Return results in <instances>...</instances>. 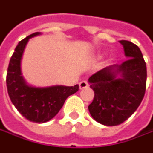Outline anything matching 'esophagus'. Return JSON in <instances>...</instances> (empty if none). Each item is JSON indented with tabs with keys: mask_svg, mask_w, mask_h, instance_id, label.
Segmentation results:
<instances>
[{
	"mask_svg": "<svg viewBox=\"0 0 153 153\" xmlns=\"http://www.w3.org/2000/svg\"><path fill=\"white\" fill-rule=\"evenodd\" d=\"M87 87H88V84H87V82H85V81H82V82L79 83V89L80 90L85 89Z\"/></svg>",
	"mask_w": 153,
	"mask_h": 153,
	"instance_id": "obj_1",
	"label": "esophagus"
}]
</instances>
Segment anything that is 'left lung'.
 Returning <instances> with one entry per match:
<instances>
[{"label": "left lung", "mask_w": 153, "mask_h": 153, "mask_svg": "<svg viewBox=\"0 0 153 153\" xmlns=\"http://www.w3.org/2000/svg\"><path fill=\"white\" fill-rule=\"evenodd\" d=\"M126 57L89 78L94 99L88 106L92 118L105 126H116L128 119L141 104L146 90V63L139 48L121 40Z\"/></svg>", "instance_id": "obj_1"}]
</instances>
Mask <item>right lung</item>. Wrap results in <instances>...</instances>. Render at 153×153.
<instances>
[{
	"label": "right lung",
	"instance_id": "1",
	"mask_svg": "<svg viewBox=\"0 0 153 153\" xmlns=\"http://www.w3.org/2000/svg\"><path fill=\"white\" fill-rule=\"evenodd\" d=\"M39 34L40 32L32 33L18 43L10 58L6 83L11 102L17 111L30 122L43 123L58 114L66 99L76 93L79 86L53 85L40 88L27 85L21 72V59L29 39Z\"/></svg>",
	"mask_w": 153,
	"mask_h": 153
}]
</instances>
